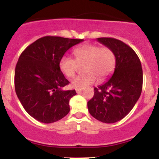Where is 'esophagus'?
Returning a JSON list of instances; mask_svg holds the SVG:
<instances>
[{
  "label": "esophagus",
  "mask_w": 159,
  "mask_h": 159,
  "mask_svg": "<svg viewBox=\"0 0 159 159\" xmlns=\"http://www.w3.org/2000/svg\"><path fill=\"white\" fill-rule=\"evenodd\" d=\"M75 91H76V93H81L82 90H81V89H76Z\"/></svg>",
  "instance_id": "esophagus-1"
}]
</instances>
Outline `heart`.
<instances>
[{"label":"heart","instance_id":"heart-1","mask_svg":"<svg viewBox=\"0 0 159 159\" xmlns=\"http://www.w3.org/2000/svg\"><path fill=\"white\" fill-rule=\"evenodd\" d=\"M75 60L68 56L62 57L59 63L60 69L66 77H73L78 71V66L85 63L87 73L77 76L72 80L73 88L84 89L93 84L96 78L104 80L114 71L116 57L108 47H100L93 44H85L74 50Z\"/></svg>","mask_w":159,"mask_h":159}]
</instances>
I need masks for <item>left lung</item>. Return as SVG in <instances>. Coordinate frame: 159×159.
<instances>
[{
  "label": "left lung",
  "mask_w": 159,
  "mask_h": 159,
  "mask_svg": "<svg viewBox=\"0 0 159 159\" xmlns=\"http://www.w3.org/2000/svg\"><path fill=\"white\" fill-rule=\"evenodd\" d=\"M110 48L116 57L113 75L103 84L94 88V96L87 102L90 114L105 123L123 119L140 98L143 86V70L134 51L114 38H97Z\"/></svg>",
  "instance_id": "obj_1"
}]
</instances>
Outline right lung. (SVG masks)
Here are the masks:
<instances>
[{
	"instance_id": "right-lung-1",
	"label": "right lung",
	"mask_w": 159,
	"mask_h": 159,
	"mask_svg": "<svg viewBox=\"0 0 159 159\" xmlns=\"http://www.w3.org/2000/svg\"><path fill=\"white\" fill-rule=\"evenodd\" d=\"M84 39L47 36L24 50L15 70V90L25 110L38 121L52 123L68 114L75 90H64L69 81L59 63L67 50Z\"/></svg>"
}]
</instances>
